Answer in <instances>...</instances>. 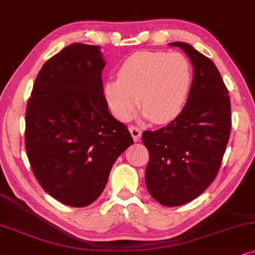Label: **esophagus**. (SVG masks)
Segmentation results:
<instances>
[{"label": "esophagus", "mask_w": 255, "mask_h": 255, "mask_svg": "<svg viewBox=\"0 0 255 255\" xmlns=\"http://www.w3.org/2000/svg\"><path fill=\"white\" fill-rule=\"evenodd\" d=\"M129 131L131 134V137H133V140L135 142H137L138 140H140L141 130L138 129V127H134V126H131V127H129Z\"/></svg>", "instance_id": "34e87169"}]
</instances>
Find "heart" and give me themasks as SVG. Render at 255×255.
<instances>
[{
	"instance_id": "obj_1",
	"label": "heart",
	"mask_w": 255,
	"mask_h": 255,
	"mask_svg": "<svg viewBox=\"0 0 255 255\" xmlns=\"http://www.w3.org/2000/svg\"><path fill=\"white\" fill-rule=\"evenodd\" d=\"M118 79L104 85V96L112 114L129 120L138 107L143 117L167 124L181 114L192 84V69L184 54L138 51L122 63Z\"/></svg>"
}]
</instances>
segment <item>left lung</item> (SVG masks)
<instances>
[{
    "label": "left lung",
    "instance_id": "8db88e82",
    "mask_svg": "<svg viewBox=\"0 0 255 255\" xmlns=\"http://www.w3.org/2000/svg\"><path fill=\"white\" fill-rule=\"evenodd\" d=\"M182 49L193 67V79L181 114L157 130H145L149 151L145 185L165 206L191 202L213 182L231 133L229 92L211 59L188 43H169Z\"/></svg>",
    "mask_w": 255,
    "mask_h": 255
}]
</instances>
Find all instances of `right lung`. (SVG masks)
<instances>
[{
  "label": "right lung",
  "instance_id": "right-lung-1",
  "mask_svg": "<svg viewBox=\"0 0 255 255\" xmlns=\"http://www.w3.org/2000/svg\"><path fill=\"white\" fill-rule=\"evenodd\" d=\"M100 46L73 43L44 64L25 113V149L42 188L73 208L96 201L134 143L104 96Z\"/></svg>",
  "mask_w": 255,
  "mask_h": 255
}]
</instances>
